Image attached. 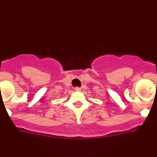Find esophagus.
<instances>
[{"label": "esophagus", "mask_w": 157, "mask_h": 157, "mask_svg": "<svg viewBox=\"0 0 157 157\" xmlns=\"http://www.w3.org/2000/svg\"><path fill=\"white\" fill-rule=\"evenodd\" d=\"M75 90L76 91H81V88H80V87H75Z\"/></svg>", "instance_id": "obj_1"}]
</instances>
